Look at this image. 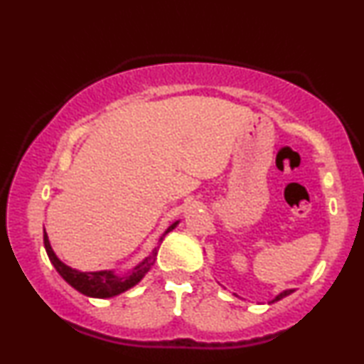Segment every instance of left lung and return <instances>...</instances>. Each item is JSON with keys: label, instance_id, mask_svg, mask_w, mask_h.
I'll use <instances>...</instances> for the list:
<instances>
[{"label": "left lung", "instance_id": "left-lung-1", "mask_svg": "<svg viewBox=\"0 0 364 364\" xmlns=\"http://www.w3.org/2000/svg\"><path fill=\"white\" fill-rule=\"evenodd\" d=\"M290 293H291V290H285V291H282V293H280V295H278V296H275V300H272V303H273V301H278V300H282V298H285V296H288V295H290Z\"/></svg>", "mask_w": 364, "mask_h": 364}]
</instances>
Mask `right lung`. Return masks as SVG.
I'll list each match as a JSON object with an SVG mask.
<instances>
[{
	"label": "right lung",
	"instance_id": "1",
	"mask_svg": "<svg viewBox=\"0 0 364 364\" xmlns=\"http://www.w3.org/2000/svg\"><path fill=\"white\" fill-rule=\"evenodd\" d=\"M177 223L178 222H173L172 225L162 233V237L159 238V245L162 243L164 237L177 227ZM43 238H44V248H46L49 260H51L59 275H61L73 288H76L79 293H82V295L86 296H92V298H111V296L119 295V293L129 290V288H132L134 285H137V283L144 278V275L151 270L154 262H156L157 248H159V247L154 248L151 255H149L146 260L139 263L137 267H134L131 272L124 273V275H116L112 270H102V272L74 270V268L68 267L66 263H63L56 257V253H54L51 248V243L48 240L46 232H44Z\"/></svg>",
	"mask_w": 364,
	"mask_h": 364
}]
</instances>
